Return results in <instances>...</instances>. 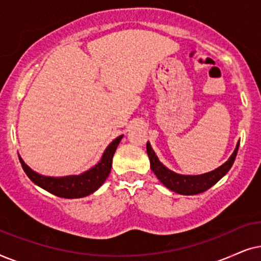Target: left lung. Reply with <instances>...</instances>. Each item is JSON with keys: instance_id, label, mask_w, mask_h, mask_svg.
<instances>
[{"instance_id": "obj_1", "label": "left lung", "mask_w": 261, "mask_h": 261, "mask_svg": "<svg viewBox=\"0 0 261 261\" xmlns=\"http://www.w3.org/2000/svg\"><path fill=\"white\" fill-rule=\"evenodd\" d=\"M240 142L236 145L235 151L232 152L230 159L228 160L224 165L218 167L213 172L206 173L201 175H180L176 173L169 171L166 168L161 162L159 161L158 156L155 155L150 144L147 143V152L150 160V168L155 173L158 179L165 185L167 189L174 191L179 194H185V196H192V194H198L209 190L211 186H214L218 180H221L227 174L229 169L231 168L232 163L235 161L236 154H238Z\"/></svg>"}]
</instances>
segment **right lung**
I'll return each mask as SVG.
<instances>
[{
    "instance_id": "add662e5",
    "label": "right lung",
    "mask_w": 261,
    "mask_h": 261,
    "mask_svg": "<svg viewBox=\"0 0 261 261\" xmlns=\"http://www.w3.org/2000/svg\"><path fill=\"white\" fill-rule=\"evenodd\" d=\"M121 138H123V136L117 137L106 148V150L103 152L102 158L98 165H95V167H93L89 171H87L80 175L63 176V178L43 176L32 171L29 166L25 165V162L22 161L21 158L19 159L20 162H21L22 169L25 171L27 176L36 185L40 186L41 189L46 190L47 192L55 194L57 197L82 198L98 190L107 179V176H109L111 172V167H112V158L114 152H116L118 144L121 141Z\"/></svg>"
}]
</instances>
